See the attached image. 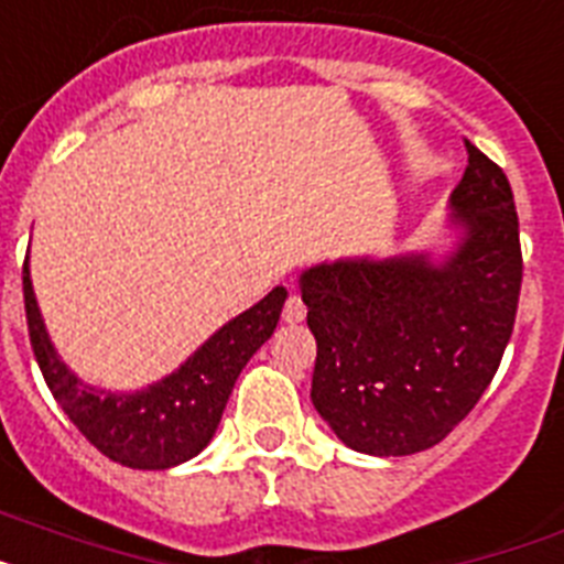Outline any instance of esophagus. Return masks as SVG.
Here are the masks:
<instances>
[{"label":"esophagus","instance_id":"obj_1","mask_svg":"<svg viewBox=\"0 0 564 564\" xmlns=\"http://www.w3.org/2000/svg\"><path fill=\"white\" fill-rule=\"evenodd\" d=\"M306 318V304L301 301V295H290L286 304H283V321L286 324H301Z\"/></svg>","mask_w":564,"mask_h":564}]
</instances>
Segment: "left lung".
I'll return each mask as SVG.
<instances>
[{
	"label": "left lung",
	"instance_id": "obj_1",
	"mask_svg": "<svg viewBox=\"0 0 564 564\" xmlns=\"http://www.w3.org/2000/svg\"><path fill=\"white\" fill-rule=\"evenodd\" d=\"M453 192L465 240L427 254L338 260L301 274L318 358L312 404L367 456H413L453 433L490 387L513 333L522 243L501 165L465 140Z\"/></svg>",
	"mask_w": 564,
	"mask_h": 564
}]
</instances>
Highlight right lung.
<instances>
[{
    "instance_id": "add662e5",
    "label": "right lung",
    "mask_w": 564,
    "mask_h": 564,
    "mask_svg": "<svg viewBox=\"0 0 564 564\" xmlns=\"http://www.w3.org/2000/svg\"><path fill=\"white\" fill-rule=\"evenodd\" d=\"M22 292L33 355L56 404L102 456L134 470H165L188 462L212 442L231 387L246 361L272 338L286 301V290L274 286L260 304L217 329L160 384L131 395H113L85 387L56 358L33 297L28 258L22 263Z\"/></svg>"
}]
</instances>
